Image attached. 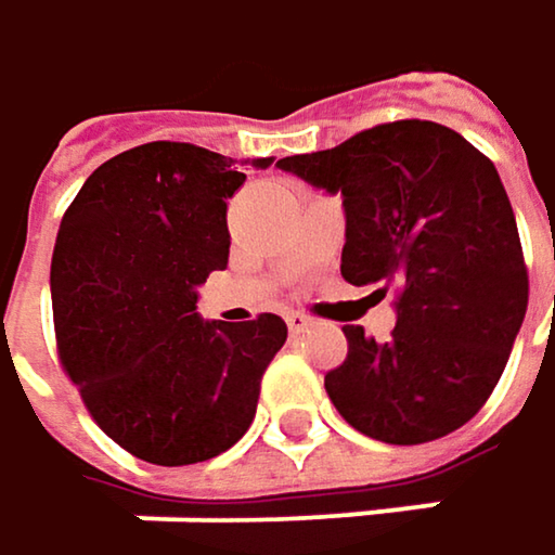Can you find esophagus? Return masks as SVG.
I'll list each match as a JSON object with an SVG mask.
<instances>
[{"label": "esophagus", "instance_id": "34e87169", "mask_svg": "<svg viewBox=\"0 0 555 555\" xmlns=\"http://www.w3.org/2000/svg\"><path fill=\"white\" fill-rule=\"evenodd\" d=\"M285 324H288L292 333H301V330L311 327V318H308V314H301V311H288V314H285Z\"/></svg>", "mask_w": 555, "mask_h": 555}]
</instances>
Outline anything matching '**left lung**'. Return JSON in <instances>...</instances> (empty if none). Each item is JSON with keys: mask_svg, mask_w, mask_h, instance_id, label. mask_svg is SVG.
Returning <instances> with one entry per match:
<instances>
[{"mask_svg": "<svg viewBox=\"0 0 555 555\" xmlns=\"http://www.w3.org/2000/svg\"><path fill=\"white\" fill-rule=\"evenodd\" d=\"M276 168L343 196L339 273L393 292L384 343L346 324V362L327 372L333 406L387 444L435 441L499 384L528 311V270L495 165L431 120L365 129Z\"/></svg>", "mask_w": 555, "mask_h": 555, "instance_id": "obj_1", "label": "left lung"}]
</instances>
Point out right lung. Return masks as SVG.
I'll list each match as a JSON object with an SVG mask.
<instances>
[{
	"label": "right lung",
	"instance_id": "obj_1",
	"mask_svg": "<svg viewBox=\"0 0 555 555\" xmlns=\"http://www.w3.org/2000/svg\"><path fill=\"white\" fill-rule=\"evenodd\" d=\"M244 180L219 152L145 142L85 180L56 234L63 369L94 423L149 464L228 451L254 423L260 378L288 336L276 314L231 327L196 314V288L228 267V199Z\"/></svg>",
	"mask_w": 555,
	"mask_h": 555
}]
</instances>
